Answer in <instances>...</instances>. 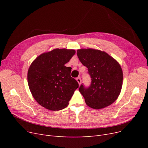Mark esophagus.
I'll return each mask as SVG.
<instances>
[{"label":"esophagus","instance_id":"1","mask_svg":"<svg viewBox=\"0 0 148 148\" xmlns=\"http://www.w3.org/2000/svg\"><path fill=\"white\" fill-rule=\"evenodd\" d=\"M76 80L77 81V82H78L79 83V84H81V79H80V77H77V78H76Z\"/></svg>","mask_w":148,"mask_h":148}]
</instances>
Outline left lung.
<instances>
[{"mask_svg":"<svg viewBox=\"0 0 148 148\" xmlns=\"http://www.w3.org/2000/svg\"><path fill=\"white\" fill-rule=\"evenodd\" d=\"M82 64L88 68L90 86L83 83L79 89L86 104L95 109L103 108L114 103L122 86L123 73L118 62L104 51L92 49L77 51Z\"/></svg>","mask_w":148,"mask_h":148,"instance_id":"obj_1","label":"left lung"}]
</instances>
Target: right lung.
I'll list each match as a JSON object with an SVG mask.
<instances>
[{"label":"right lung","instance_id":"add662e5","mask_svg":"<svg viewBox=\"0 0 148 148\" xmlns=\"http://www.w3.org/2000/svg\"><path fill=\"white\" fill-rule=\"evenodd\" d=\"M74 50L54 49L39 56L27 73L30 90L35 99L50 110L65 108L79 83L71 77V67L65 64L75 54Z\"/></svg>","mask_w":148,"mask_h":148}]
</instances>
